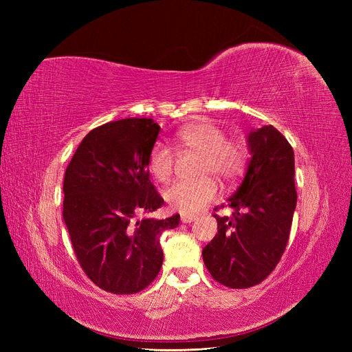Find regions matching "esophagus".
Here are the masks:
<instances>
[{"label": "esophagus", "mask_w": 352, "mask_h": 352, "mask_svg": "<svg viewBox=\"0 0 352 352\" xmlns=\"http://www.w3.org/2000/svg\"><path fill=\"white\" fill-rule=\"evenodd\" d=\"M180 220H182V223H190L197 220V216L195 214H182L180 216Z\"/></svg>", "instance_id": "esophagus-1"}]
</instances>
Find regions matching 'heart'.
<instances>
[{"mask_svg":"<svg viewBox=\"0 0 352 352\" xmlns=\"http://www.w3.org/2000/svg\"><path fill=\"white\" fill-rule=\"evenodd\" d=\"M177 146L201 153V173L216 175L223 182H232L243 172L248 150L242 141L226 140L225 131L210 120H198L180 127L175 135ZM173 153L162 142L153 146L148 155V170L158 182H166L173 173ZM219 194L214 179L204 176L198 180H179L164 190L170 208L180 212H195L204 208Z\"/></svg>","mask_w":352,"mask_h":352,"instance_id":"obj_1","label":"heart"}]
</instances>
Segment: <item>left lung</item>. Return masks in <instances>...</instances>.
<instances>
[{"mask_svg":"<svg viewBox=\"0 0 352 352\" xmlns=\"http://www.w3.org/2000/svg\"><path fill=\"white\" fill-rule=\"evenodd\" d=\"M247 142L245 176L228 199L232 216H214L217 233L202 250L212 279L233 289L258 285L274 270L296 207L295 158L286 138L269 124L251 129Z\"/></svg>","mask_w":352,"mask_h":352,"instance_id":"left-lung-1","label":"left lung"}]
</instances>
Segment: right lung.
Listing matches in <instances>:
<instances>
[{
    "label": "right lung",
    "instance_id": "1",
    "mask_svg": "<svg viewBox=\"0 0 352 352\" xmlns=\"http://www.w3.org/2000/svg\"><path fill=\"white\" fill-rule=\"evenodd\" d=\"M160 126L151 119H122L83 138L66 168L63 219L88 278L113 294H136L162 269L160 236L179 226L140 214L164 204L150 180L148 155Z\"/></svg>",
    "mask_w": 352,
    "mask_h": 352
}]
</instances>
